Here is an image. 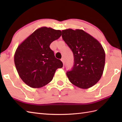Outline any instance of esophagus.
<instances>
[{
    "label": "esophagus",
    "instance_id": "34e87169",
    "mask_svg": "<svg viewBox=\"0 0 122 122\" xmlns=\"http://www.w3.org/2000/svg\"><path fill=\"white\" fill-rule=\"evenodd\" d=\"M61 60L63 64H64V58H62V59H61Z\"/></svg>",
    "mask_w": 122,
    "mask_h": 122
}]
</instances>
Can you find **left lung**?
I'll return each mask as SVG.
<instances>
[{"instance_id": "8db88e82", "label": "left lung", "mask_w": 122, "mask_h": 122, "mask_svg": "<svg viewBox=\"0 0 122 122\" xmlns=\"http://www.w3.org/2000/svg\"><path fill=\"white\" fill-rule=\"evenodd\" d=\"M62 33L74 58L73 68L66 73L69 81L80 89L93 86L100 80L104 69L105 53L102 45L82 29H65Z\"/></svg>"}]
</instances>
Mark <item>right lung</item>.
<instances>
[{
    "label": "right lung",
    "mask_w": 122,
    "mask_h": 122,
    "mask_svg": "<svg viewBox=\"0 0 122 122\" xmlns=\"http://www.w3.org/2000/svg\"><path fill=\"white\" fill-rule=\"evenodd\" d=\"M61 36V31L42 27L18 46L14 62L20 78L28 86L40 88L52 80L56 71L63 66L56 58L50 44Z\"/></svg>",
    "instance_id": "right-lung-1"
}]
</instances>
